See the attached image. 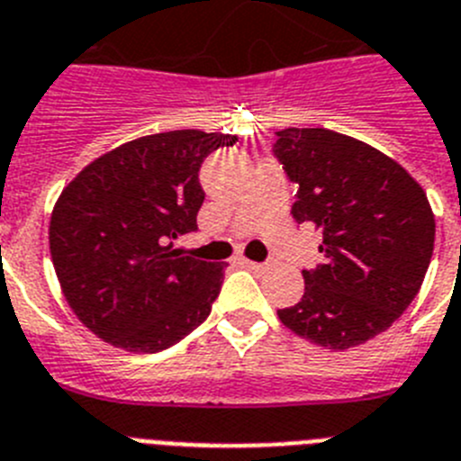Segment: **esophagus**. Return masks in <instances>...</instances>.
Segmentation results:
<instances>
[{"mask_svg": "<svg viewBox=\"0 0 461 461\" xmlns=\"http://www.w3.org/2000/svg\"><path fill=\"white\" fill-rule=\"evenodd\" d=\"M243 267L250 268V271H264L267 264H259V261H250V259H243Z\"/></svg>", "mask_w": 461, "mask_h": 461, "instance_id": "obj_1", "label": "esophagus"}]
</instances>
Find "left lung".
<instances>
[{
    "mask_svg": "<svg viewBox=\"0 0 461 461\" xmlns=\"http://www.w3.org/2000/svg\"><path fill=\"white\" fill-rule=\"evenodd\" d=\"M273 156L298 185L294 221L321 231V264L280 321L344 351L388 330L416 298L434 250V213L411 174L370 144L326 131L285 128Z\"/></svg>",
    "mask_w": 461,
    "mask_h": 461,
    "instance_id": "8db88e82",
    "label": "left lung"
}]
</instances>
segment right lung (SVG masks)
Here are the masks:
<instances>
[{
	"label": "right lung",
	"instance_id": "right-lung-1",
	"mask_svg": "<svg viewBox=\"0 0 461 461\" xmlns=\"http://www.w3.org/2000/svg\"><path fill=\"white\" fill-rule=\"evenodd\" d=\"M236 135L169 131L86 165L50 218V252L70 310L94 335L135 354L193 333L221 294V264L174 250L197 231L200 167Z\"/></svg>",
	"mask_w": 461,
	"mask_h": 461
}]
</instances>
